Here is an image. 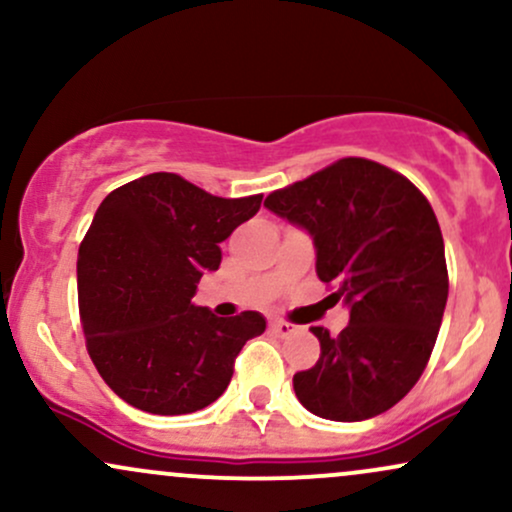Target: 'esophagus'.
I'll return each mask as SVG.
<instances>
[{"instance_id": "1", "label": "esophagus", "mask_w": 512, "mask_h": 512, "mask_svg": "<svg viewBox=\"0 0 512 512\" xmlns=\"http://www.w3.org/2000/svg\"><path fill=\"white\" fill-rule=\"evenodd\" d=\"M269 330H272L274 334H279V337H289V334L296 332L298 327L291 325V322H286V320H272L269 322Z\"/></svg>"}]
</instances>
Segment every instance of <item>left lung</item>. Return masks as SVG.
I'll return each mask as SVG.
<instances>
[{
    "label": "left lung",
    "instance_id": "obj_1",
    "mask_svg": "<svg viewBox=\"0 0 512 512\" xmlns=\"http://www.w3.org/2000/svg\"><path fill=\"white\" fill-rule=\"evenodd\" d=\"M264 207L313 238L317 276L349 308L337 337L310 327L320 358L293 375L298 402L330 421L395 407L424 373L448 303L443 236L428 199L395 170L342 158L272 192Z\"/></svg>",
    "mask_w": 512,
    "mask_h": 512
}]
</instances>
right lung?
Segmentation results:
<instances>
[{"label": "right lung", "mask_w": 512, "mask_h": 512, "mask_svg": "<svg viewBox=\"0 0 512 512\" xmlns=\"http://www.w3.org/2000/svg\"><path fill=\"white\" fill-rule=\"evenodd\" d=\"M262 195L223 199L175 173H151L103 199L79 248V313L93 366L117 397L149 414H192L216 402L255 310L231 320L192 303L233 231Z\"/></svg>", "instance_id": "right-lung-1"}]
</instances>
